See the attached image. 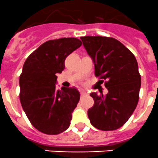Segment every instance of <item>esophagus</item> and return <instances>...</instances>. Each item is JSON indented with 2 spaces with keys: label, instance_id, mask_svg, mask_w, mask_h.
I'll return each instance as SVG.
<instances>
[{
  "label": "esophagus",
  "instance_id": "esophagus-1",
  "mask_svg": "<svg viewBox=\"0 0 158 158\" xmlns=\"http://www.w3.org/2000/svg\"><path fill=\"white\" fill-rule=\"evenodd\" d=\"M80 93H81V96H85V95L88 94L87 92H85V90H81Z\"/></svg>",
  "mask_w": 158,
  "mask_h": 158
}]
</instances>
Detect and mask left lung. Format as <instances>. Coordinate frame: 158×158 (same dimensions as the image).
<instances>
[{"label": "left lung", "instance_id": "1", "mask_svg": "<svg viewBox=\"0 0 158 158\" xmlns=\"http://www.w3.org/2000/svg\"><path fill=\"white\" fill-rule=\"evenodd\" d=\"M92 58L95 76L108 90L107 94L90 93L94 105L88 110L93 127L101 131H115L129 119L139 102L141 76L134 55L122 43L104 36L81 37Z\"/></svg>", "mask_w": 158, "mask_h": 158}]
</instances>
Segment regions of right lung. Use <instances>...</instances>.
Returning <instances> with one entry per match:
<instances>
[{
	"instance_id": "right-lung-1",
	"label": "right lung",
	"mask_w": 158,
	"mask_h": 158,
	"mask_svg": "<svg viewBox=\"0 0 158 158\" xmlns=\"http://www.w3.org/2000/svg\"><path fill=\"white\" fill-rule=\"evenodd\" d=\"M76 38L49 40L28 56L19 76V100L32 126L47 135H58L70 125L80 100L75 88L57 90V73L68 55L81 46Z\"/></svg>"
}]
</instances>
